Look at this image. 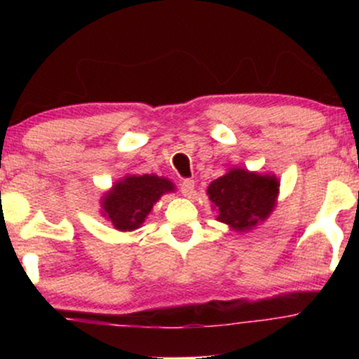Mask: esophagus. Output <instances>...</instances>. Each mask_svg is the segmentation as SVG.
Returning <instances> with one entry per match:
<instances>
[{
    "label": "esophagus",
    "instance_id": "esophagus-1",
    "mask_svg": "<svg viewBox=\"0 0 359 359\" xmlns=\"http://www.w3.org/2000/svg\"><path fill=\"white\" fill-rule=\"evenodd\" d=\"M194 189H196V185H194V180L191 179H185L182 180V184H180V192H182L184 197H192Z\"/></svg>",
    "mask_w": 359,
    "mask_h": 359
}]
</instances>
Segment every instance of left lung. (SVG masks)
<instances>
[{
  "mask_svg": "<svg viewBox=\"0 0 359 359\" xmlns=\"http://www.w3.org/2000/svg\"><path fill=\"white\" fill-rule=\"evenodd\" d=\"M278 192L277 175L258 174L241 167L228 168L208 187L216 219L238 233H248L269 219L278 203Z\"/></svg>",
  "mask_w": 359,
  "mask_h": 359,
  "instance_id": "obj_1",
  "label": "left lung"
}]
</instances>
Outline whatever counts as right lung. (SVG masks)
Returning <instances> with one entry per match:
<instances>
[{
	"label": "right lung",
	"instance_id": "1",
	"mask_svg": "<svg viewBox=\"0 0 359 359\" xmlns=\"http://www.w3.org/2000/svg\"><path fill=\"white\" fill-rule=\"evenodd\" d=\"M170 192H175V185L167 177L125 175L102 194L101 214L118 231H135L142 228L160 197Z\"/></svg>",
	"mask_w": 359,
	"mask_h": 359
}]
</instances>
